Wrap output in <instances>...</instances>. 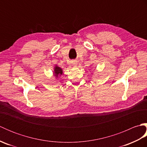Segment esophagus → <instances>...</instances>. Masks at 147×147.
Here are the masks:
<instances>
[{"mask_svg": "<svg viewBox=\"0 0 147 147\" xmlns=\"http://www.w3.org/2000/svg\"><path fill=\"white\" fill-rule=\"evenodd\" d=\"M71 64H72V65H77V64H78V61H71Z\"/></svg>", "mask_w": 147, "mask_h": 147, "instance_id": "obj_1", "label": "esophagus"}]
</instances>
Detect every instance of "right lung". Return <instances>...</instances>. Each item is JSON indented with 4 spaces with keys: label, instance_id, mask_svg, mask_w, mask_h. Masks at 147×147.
I'll list each match as a JSON object with an SVG mask.
<instances>
[{
    "label": "right lung",
    "instance_id": "1",
    "mask_svg": "<svg viewBox=\"0 0 147 147\" xmlns=\"http://www.w3.org/2000/svg\"><path fill=\"white\" fill-rule=\"evenodd\" d=\"M62 69L60 67H59L57 65H55V66L54 67V75L55 76L56 79L57 78H61V76L63 74V72H62Z\"/></svg>",
    "mask_w": 147,
    "mask_h": 147
}]
</instances>
